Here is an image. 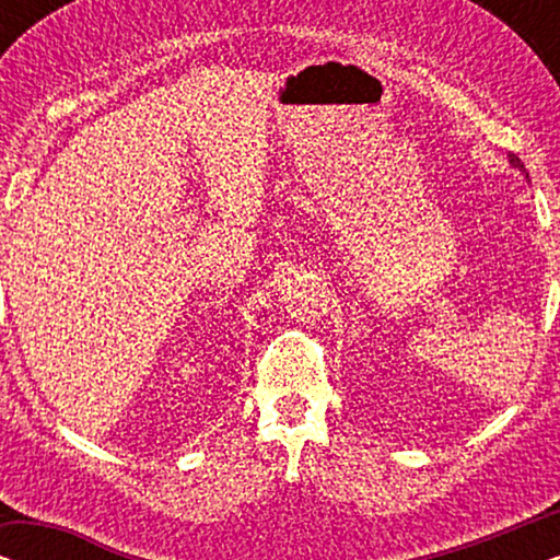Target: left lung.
Masks as SVG:
<instances>
[{"label": "left lung", "mask_w": 560, "mask_h": 560, "mask_svg": "<svg viewBox=\"0 0 560 560\" xmlns=\"http://www.w3.org/2000/svg\"><path fill=\"white\" fill-rule=\"evenodd\" d=\"M510 165H512V167H517L520 173H525V165L520 163V158H517V155H510Z\"/></svg>", "instance_id": "1"}]
</instances>
